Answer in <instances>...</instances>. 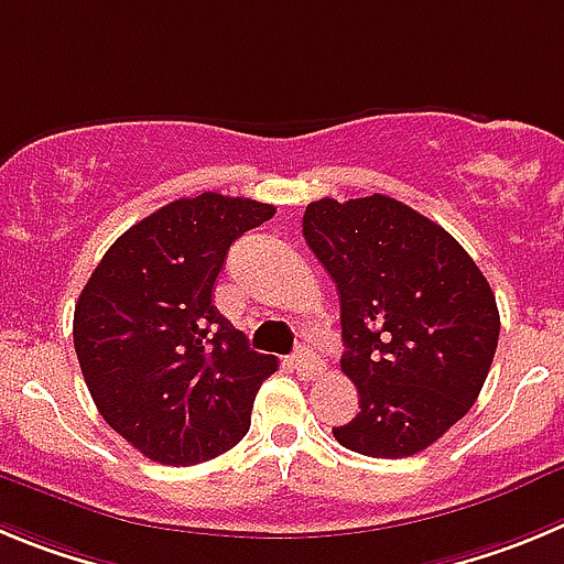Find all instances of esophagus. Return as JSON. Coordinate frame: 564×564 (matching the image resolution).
<instances>
[{
	"mask_svg": "<svg viewBox=\"0 0 564 564\" xmlns=\"http://www.w3.org/2000/svg\"><path fill=\"white\" fill-rule=\"evenodd\" d=\"M294 368H297V373H301L303 379H317V377H323L326 365H323V359H319L312 348L301 345V348H297V354H294Z\"/></svg>",
	"mask_w": 564,
	"mask_h": 564,
	"instance_id": "obj_1",
	"label": "esophagus"
}]
</instances>
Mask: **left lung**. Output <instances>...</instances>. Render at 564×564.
Segmentation results:
<instances>
[{"mask_svg":"<svg viewBox=\"0 0 564 564\" xmlns=\"http://www.w3.org/2000/svg\"><path fill=\"white\" fill-rule=\"evenodd\" d=\"M303 236L339 292L359 413L334 438L370 458L427 449L478 399L500 337L495 292L441 225L390 196L319 199Z\"/></svg>","mask_w":564,"mask_h":564,"instance_id":"8db88e82","label":"left lung"}]
</instances>
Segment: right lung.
<instances>
[{
	"instance_id": "obj_1",
	"label": "right lung",
	"mask_w": 564,
	"mask_h": 564,
	"mask_svg": "<svg viewBox=\"0 0 564 564\" xmlns=\"http://www.w3.org/2000/svg\"><path fill=\"white\" fill-rule=\"evenodd\" d=\"M272 216L210 191L171 202L106 250L75 303V354L98 413L156 464L210 460L250 430L278 359L221 317L213 283L232 241Z\"/></svg>"
}]
</instances>
